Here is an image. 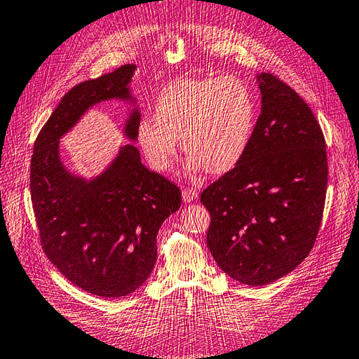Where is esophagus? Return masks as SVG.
Returning <instances> with one entry per match:
<instances>
[{"mask_svg": "<svg viewBox=\"0 0 359 359\" xmlns=\"http://www.w3.org/2000/svg\"><path fill=\"white\" fill-rule=\"evenodd\" d=\"M182 198H184V202L185 203H189L193 202L196 198H198V191L193 188H184L182 189Z\"/></svg>", "mask_w": 359, "mask_h": 359, "instance_id": "34e87169", "label": "esophagus"}]
</instances>
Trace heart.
I'll return each instance as SVG.
<instances>
[{"label": "heart", "instance_id": "heart-1", "mask_svg": "<svg viewBox=\"0 0 359 359\" xmlns=\"http://www.w3.org/2000/svg\"><path fill=\"white\" fill-rule=\"evenodd\" d=\"M257 123V104L249 87L233 76L179 79L160 91L154 118L137 124V142L147 163L158 172L171 170L182 140L188 171L205 168L224 174L240 163Z\"/></svg>", "mask_w": 359, "mask_h": 359}]
</instances>
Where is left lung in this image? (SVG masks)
Returning a JSON list of instances; mask_svg holds the SVG:
<instances>
[{
    "mask_svg": "<svg viewBox=\"0 0 359 359\" xmlns=\"http://www.w3.org/2000/svg\"><path fill=\"white\" fill-rule=\"evenodd\" d=\"M257 81L262 114L248 151L201 194L215 262L249 286L276 282L310 254L328 180L325 138L308 104L271 73Z\"/></svg>",
    "mask_w": 359,
    "mask_h": 359,
    "instance_id": "left-lung-1",
    "label": "left lung"
}]
</instances>
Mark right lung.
<instances>
[{"label":"right lung","instance_id":"add662e5","mask_svg":"<svg viewBox=\"0 0 359 359\" xmlns=\"http://www.w3.org/2000/svg\"><path fill=\"white\" fill-rule=\"evenodd\" d=\"M137 65L77 83L41 128L31 158V199L46 257L73 285L105 299L138 290L157 262V233L180 207V189L142 163L132 143L93 179L69 172L59 140L102 101L135 104L129 83ZM133 107L124 135L137 140Z\"/></svg>","mask_w":359,"mask_h":359}]
</instances>
